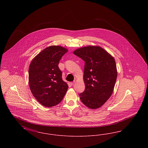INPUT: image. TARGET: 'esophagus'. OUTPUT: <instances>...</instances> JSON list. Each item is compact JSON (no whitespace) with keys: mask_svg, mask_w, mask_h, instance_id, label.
Returning <instances> with one entry per match:
<instances>
[{"mask_svg":"<svg viewBox=\"0 0 148 148\" xmlns=\"http://www.w3.org/2000/svg\"><path fill=\"white\" fill-rule=\"evenodd\" d=\"M75 83V81H74V82H71V84L73 85Z\"/></svg>","mask_w":148,"mask_h":148,"instance_id":"1","label":"esophagus"}]
</instances>
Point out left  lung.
<instances>
[{
  "label": "left lung",
  "instance_id": "8db88e82",
  "mask_svg": "<svg viewBox=\"0 0 148 148\" xmlns=\"http://www.w3.org/2000/svg\"><path fill=\"white\" fill-rule=\"evenodd\" d=\"M73 53L85 62L84 82L85 89L79 94L82 102L94 109L103 106L113 93L117 77L114 59L97 46H88Z\"/></svg>",
  "mask_w": 148,
  "mask_h": 148
}]
</instances>
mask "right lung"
I'll return each instance as SVG.
<instances>
[{
	"label": "right lung",
	"mask_w": 148,
	"mask_h": 148,
	"mask_svg": "<svg viewBox=\"0 0 148 148\" xmlns=\"http://www.w3.org/2000/svg\"><path fill=\"white\" fill-rule=\"evenodd\" d=\"M68 50L50 46L32 60L29 68V85L35 99L43 106L51 107L63 100L68 89L58 65Z\"/></svg>",
	"instance_id": "1"
}]
</instances>
